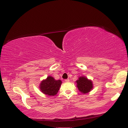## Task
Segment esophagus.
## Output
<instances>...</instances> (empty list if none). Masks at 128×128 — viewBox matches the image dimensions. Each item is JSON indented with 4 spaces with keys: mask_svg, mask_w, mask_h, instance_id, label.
<instances>
[{
    "mask_svg": "<svg viewBox=\"0 0 128 128\" xmlns=\"http://www.w3.org/2000/svg\"><path fill=\"white\" fill-rule=\"evenodd\" d=\"M69 81H70V80L68 79H68L65 80V81H66V82H69Z\"/></svg>",
    "mask_w": 128,
    "mask_h": 128,
    "instance_id": "34e87169",
    "label": "esophagus"
}]
</instances>
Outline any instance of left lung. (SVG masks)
<instances>
[{
    "label": "left lung",
    "mask_w": 128,
    "mask_h": 128,
    "mask_svg": "<svg viewBox=\"0 0 128 128\" xmlns=\"http://www.w3.org/2000/svg\"><path fill=\"white\" fill-rule=\"evenodd\" d=\"M78 90L83 94H86L93 88L92 81L85 77H80L76 81Z\"/></svg>",
    "instance_id": "1"
}]
</instances>
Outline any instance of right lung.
Returning <instances> with one entry per match:
<instances>
[{
	"mask_svg": "<svg viewBox=\"0 0 128 128\" xmlns=\"http://www.w3.org/2000/svg\"><path fill=\"white\" fill-rule=\"evenodd\" d=\"M62 84L61 80H56L52 76L42 81L40 84V90L43 94L49 96H54L58 92Z\"/></svg>",
	"mask_w": 128,
	"mask_h": 128,
	"instance_id": "obj_1",
	"label": "right lung"
}]
</instances>
